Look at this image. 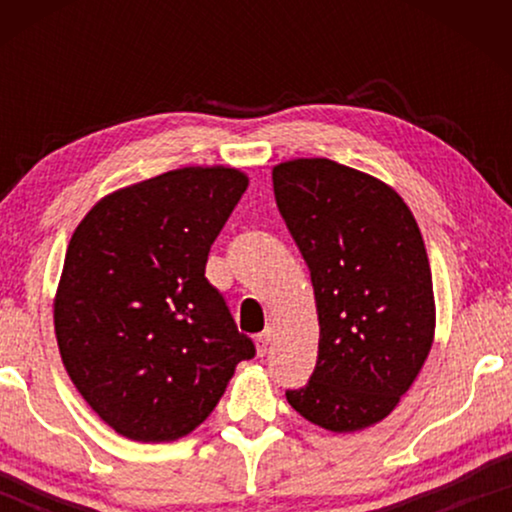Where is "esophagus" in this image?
I'll return each instance as SVG.
<instances>
[{
  "label": "esophagus",
  "mask_w": 512,
  "mask_h": 512,
  "mask_svg": "<svg viewBox=\"0 0 512 512\" xmlns=\"http://www.w3.org/2000/svg\"><path fill=\"white\" fill-rule=\"evenodd\" d=\"M272 338H275V331L272 328H265V331L258 335L256 338V349H258V356H265L270 352V345H272Z\"/></svg>",
  "instance_id": "obj_1"
}]
</instances>
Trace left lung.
Segmentation results:
<instances>
[{
	"mask_svg": "<svg viewBox=\"0 0 512 512\" xmlns=\"http://www.w3.org/2000/svg\"><path fill=\"white\" fill-rule=\"evenodd\" d=\"M272 184L319 312L317 366L286 401L321 429L361 431L396 408L431 352L422 233L394 188L335 160L279 163Z\"/></svg>",
	"mask_w": 512,
	"mask_h": 512,
	"instance_id": "8db88e82",
	"label": "left lung"
}]
</instances>
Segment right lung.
<instances>
[{
    "label": "right lung",
    "mask_w": 512,
    "mask_h": 512,
    "mask_svg": "<svg viewBox=\"0 0 512 512\" xmlns=\"http://www.w3.org/2000/svg\"><path fill=\"white\" fill-rule=\"evenodd\" d=\"M249 179L181 167L107 195L69 240L55 293L60 356L111 429L167 443L205 422L256 347L207 282L209 249Z\"/></svg>",
    "instance_id": "1"
}]
</instances>
